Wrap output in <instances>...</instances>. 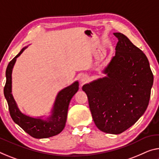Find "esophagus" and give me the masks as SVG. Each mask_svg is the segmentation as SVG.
Returning <instances> with one entry per match:
<instances>
[{"mask_svg":"<svg viewBox=\"0 0 159 159\" xmlns=\"http://www.w3.org/2000/svg\"><path fill=\"white\" fill-rule=\"evenodd\" d=\"M88 80H89V77L87 76V75H83L80 78V82L82 83V84H85V83H86Z\"/></svg>","mask_w":159,"mask_h":159,"instance_id":"1","label":"esophagus"}]
</instances>
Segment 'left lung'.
Here are the masks:
<instances>
[{"label": "left lung", "mask_w": 159, "mask_h": 159, "mask_svg": "<svg viewBox=\"0 0 159 159\" xmlns=\"http://www.w3.org/2000/svg\"><path fill=\"white\" fill-rule=\"evenodd\" d=\"M106 76L84 85L93 121L100 131L118 134L129 129L148 107L153 75L143 52L120 32Z\"/></svg>", "instance_id": "8db88e82"}]
</instances>
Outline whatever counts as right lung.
Listing matches in <instances>:
<instances>
[{"instance_id": "right-lung-1", "label": "right lung", "mask_w": 159, "mask_h": 159, "mask_svg": "<svg viewBox=\"0 0 159 159\" xmlns=\"http://www.w3.org/2000/svg\"><path fill=\"white\" fill-rule=\"evenodd\" d=\"M27 47L22 49L7 65L6 71V83L4 87V95L8 104L10 114L15 123L18 125L25 132L36 139H44L59 134L66 125L69 102L75 93L79 90V82L75 81L58 93L51 115L46 119L43 117H32L22 113L12 94V71L17 58L20 56Z\"/></svg>"}]
</instances>
